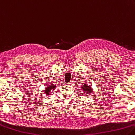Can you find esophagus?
<instances>
[{"instance_id":"esophagus-1","label":"esophagus","mask_w":135,"mask_h":135,"mask_svg":"<svg viewBox=\"0 0 135 135\" xmlns=\"http://www.w3.org/2000/svg\"><path fill=\"white\" fill-rule=\"evenodd\" d=\"M72 83H73V81H70L69 83H68V84H71Z\"/></svg>"}]
</instances>
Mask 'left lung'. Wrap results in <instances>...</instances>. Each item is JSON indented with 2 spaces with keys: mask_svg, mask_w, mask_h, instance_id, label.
I'll return each mask as SVG.
<instances>
[{
  "mask_svg": "<svg viewBox=\"0 0 135 135\" xmlns=\"http://www.w3.org/2000/svg\"><path fill=\"white\" fill-rule=\"evenodd\" d=\"M82 89H83V92L85 93V94H90V93H91V92L93 91V90L91 89V87H90V85H88V84L83 85Z\"/></svg>",
  "mask_w": 135,
  "mask_h": 135,
  "instance_id": "1",
  "label": "left lung"
}]
</instances>
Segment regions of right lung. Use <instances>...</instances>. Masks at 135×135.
<instances>
[{
	"instance_id": "1",
	"label": "right lung",
	"mask_w": 135,
	"mask_h": 135,
	"mask_svg": "<svg viewBox=\"0 0 135 135\" xmlns=\"http://www.w3.org/2000/svg\"><path fill=\"white\" fill-rule=\"evenodd\" d=\"M55 87H56L55 85H48V87H46L45 90H44V93H45V94H46V95H50V94H50V93L52 92L53 90H54Z\"/></svg>"
}]
</instances>
